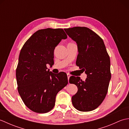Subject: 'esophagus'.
<instances>
[{"label":"esophagus","mask_w":129,"mask_h":129,"mask_svg":"<svg viewBox=\"0 0 129 129\" xmlns=\"http://www.w3.org/2000/svg\"><path fill=\"white\" fill-rule=\"evenodd\" d=\"M67 76H68V81H69V78H70V74H67Z\"/></svg>","instance_id":"34e87169"}]
</instances>
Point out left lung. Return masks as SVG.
Wrapping results in <instances>:
<instances>
[{"mask_svg": "<svg viewBox=\"0 0 129 129\" xmlns=\"http://www.w3.org/2000/svg\"><path fill=\"white\" fill-rule=\"evenodd\" d=\"M64 30L77 44L76 64L87 75L85 81L78 76L69 79V83L78 89L72 96L73 105L79 111H92L102 103L108 92L111 79L110 57L103 39L91 29L76 26Z\"/></svg>", "mask_w": 129, "mask_h": 129, "instance_id": "1", "label": "left lung"}]
</instances>
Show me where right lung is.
Instances as JSON below:
<instances>
[{
	"label": "right lung",
	"mask_w": 129,
	"mask_h": 129,
	"mask_svg": "<svg viewBox=\"0 0 129 129\" xmlns=\"http://www.w3.org/2000/svg\"><path fill=\"white\" fill-rule=\"evenodd\" d=\"M67 38L62 29H41L21 49L16 69L18 90L25 105L35 113L50 111L57 92L68 83L66 73L55 74L46 67L54 62L55 48Z\"/></svg>",
	"instance_id": "right-lung-1"
}]
</instances>
